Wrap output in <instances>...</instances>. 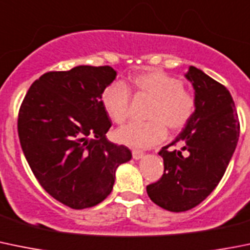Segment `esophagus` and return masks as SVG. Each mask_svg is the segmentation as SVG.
Masks as SVG:
<instances>
[{"label":"esophagus","mask_w":250,"mask_h":250,"mask_svg":"<svg viewBox=\"0 0 250 250\" xmlns=\"http://www.w3.org/2000/svg\"><path fill=\"white\" fill-rule=\"evenodd\" d=\"M132 155H133V158H134V159L138 160V159H141V158L144 157V153H143V151L136 150V149H134V150H132Z\"/></svg>","instance_id":"1"}]
</instances>
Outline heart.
Segmentation results:
<instances>
[{
    "label": "heart",
    "mask_w": 250,
    "mask_h": 250,
    "mask_svg": "<svg viewBox=\"0 0 250 250\" xmlns=\"http://www.w3.org/2000/svg\"><path fill=\"white\" fill-rule=\"evenodd\" d=\"M130 92L153 99L146 123H130L116 133L120 143L133 148H150L165 139L169 128L179 134L188 128L197 108L191 91L184 87L180 78L160 69H146L130 75L128 83L114 81L101 93V102L108 117L123 125L130 116Z\"/></svg>",
    "instance_id": "1"
}]
</instances>
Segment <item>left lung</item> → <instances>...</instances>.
<instances>
[{
	"instance_id": "8db88e82",
	"label": "left lung",
	"mask_w": 250,
	"mask_h": 250,
	"mask_svg": "<svg viewBox=\"0 0 250 250\" xmlns=\"http://www.w3.org/2000/svg\"><path fill=\"white\" fill-rule=\"evenodd\" d=\"M186 79L192 83L197 108L192 121L171 144L160 149L162 178L146 186L154 204L184 212L201 204L222 179L239 138V120L229 91L195 66ZM180 144V151L168 146Z\"/></svg>"
}]
</instances>
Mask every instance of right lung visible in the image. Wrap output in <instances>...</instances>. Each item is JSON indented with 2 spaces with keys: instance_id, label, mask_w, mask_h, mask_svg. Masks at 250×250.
<instances>
[{
  "instance_id": "right-lung-1",
  "label": "right lung",
  "mask_w": 250,
  "mask_h": 250,
  "mask_svg": "<svg viewBox=\"0 0 250 250\" xmlns=\"http://www.w3.org/2000/svg\"><path fill=\"white\" fill-rule=\"evenodd\" d=\"M114 78L107 65L45 72L20 107L18 136L30 169L51 197L74 209L104 201L116 169L132 158L106 138L112 122L101 93Z\"/></svg>"
}]
</instances>
